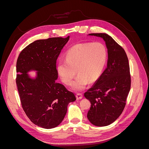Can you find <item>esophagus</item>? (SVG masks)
<instances>
[{
  "instance_id": "34e87169",
  "label": "esophagus",
  "mask_w": 149,
  "mask_h": 149,
  "mask_svg": "<svg viewBox=\"0 0 149 149\" xmlns=\"http://www.w3.org/2000/svg\"><path fill=\"white\" fill-rule=\"evenodd\" d=\"M82 97H83V94L81 93L76 94V98H77L78 100H81V99H82Z\"/></svg>"
}]
</instances>
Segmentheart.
<instances>
[{
  "instance_id": "heart-1",
  "label": "heart",
  "mask_w": 149,
  "mask_h": 149,
  "mask_svg": "<svg viewBox=\"0 0 149 149\" xmlns=\"http://www.w3.org/2000/svg\"><path fill=\"white\" fill-rule=\"evenodd\" d=\"M106 60V48L101 43H78L68 50L66 60L58 62V72L67 85L71 84L78 72L79 74L73 83V88L81 91L89 81L93 83L99 78Z\"/></svg>"
}]
</instances>
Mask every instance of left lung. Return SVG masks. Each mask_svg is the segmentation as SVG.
<instances>
[{
    "label": "left lung",
    "mask_w": 149,
    "mask_h": 149,
    "mask_svg": "<svg viewBox=\"0 0 149 149\" xmlns=\"http://www.w3.org/2000/svg\"><path fill=\"white\" fill-rule=\"evenodd\" d=\"M101 37L107 48V66L93 87L84 93L91 102L90 123L106 126L118 119L125 106L131 84L129 60L124 48L106 33H90Z\"/></svg>",
    "instance_id": "1"
}]
</instances>
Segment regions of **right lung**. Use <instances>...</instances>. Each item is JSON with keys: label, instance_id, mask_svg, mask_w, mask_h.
<instances>
[{"label": "right lung", "instance_id": "right-lung-1", "mask_svg": "<svg viewBox=\"0 0 149 149\" xmlns=\"http://www.w3.org/2000/svg\"><path fill=\"white\" fill-rule=\"evenodd\" d=\"M69 38L36 40L22 49L17 61L16 84L22 108L34 124L45 129L59 125L68 103L76 100L73 92L56 81V60ZM31 69L38 71L35 80L26 73Z\"/></svg>", "mask_w": 149, "mask_h": 149}]
</instances>
